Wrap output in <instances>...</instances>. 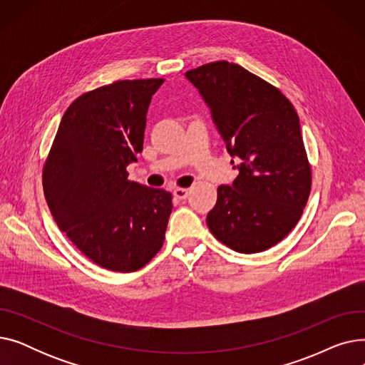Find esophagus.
Returning a JSON list of instances; mask_svg holds the SVG:
<instances>
[{
	"label": "esophagus",
	"instance_id": "1",
	"mask_svg": "<svg viewBox=\"0 0 365 365\" xmlns=\"http://www.w3.org/2000/svg\"><path fill=\"white\" fill-rule=\"evenodd\" d=\"M187 189H183V187H178L173 190V195H175L178 200H186L187 198Z\"/></svg>",
	"mask_w": 365,
	"mask_h": 365
}]
</instances>
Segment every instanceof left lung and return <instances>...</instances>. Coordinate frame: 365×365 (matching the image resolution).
I'll return each mask as SVG.
<instances>
[{"mask_svg": "<svg viewBox=\"0 0 365 365\" xmlns=\"http://www.w3.org/2000/svg\"><path fill=\"white\" fill-rule=\"evenodd\" d=\"M185 76L240 163L232 185L217 187L208 229L238 253L264 252L292 232L311 192L297 112L277 87L237 63H207Z\"/></svg>", "mask_w": 365, "mask_h": 365, "instance_id": "obj_1", "label": "left lung"}]
</instances>
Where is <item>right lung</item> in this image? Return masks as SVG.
<instances>
[{"mask_svg":"<svg viewBox=\"0 0 365 365\" xmlns=\"http://www.w3.org/2000/svg\"><path fill=\"white\" fill-rule=\"evenodd\" d=\"M163 78L125 80L75 99L43 170L54 222L91 262L134 272L163 247L171 194L128 180L143 149L146 113Z\"/></svg>","mask_w":365,"mask_h":365,"instance_id":"add662e5","label":"right lung"}]
</instances>
